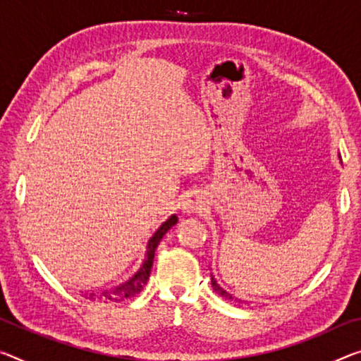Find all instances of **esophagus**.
<instances>
[{"label": "esophagus", "mask_w": 361, "mask_h": 361, "mask_svg": "<svg viewBox=\"0 0 361 361\" xmlns=\"http://www.w3.org/2000/svg\"><path fill=\"white\" fill-rule=\"evenodd\" d=\"M207 204V197L202 190L198 188H192V190H187L184 193V198H182V212L184 213H200Z\"/></svg>", "instance_id": "1"}]
</instances>
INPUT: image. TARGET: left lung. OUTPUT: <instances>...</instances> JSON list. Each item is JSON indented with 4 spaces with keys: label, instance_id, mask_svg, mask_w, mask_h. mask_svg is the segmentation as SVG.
<instances>
[{
    "label": "left lung",
    "instance_id": "1",
    "mask_svg": "<svg viewBox=\"0 0 361 361\" xmlns=\"http://www.w3.org/2000/svg\"><path fill=\"white\" fill-rule=\"evenodd\" d=\"M339 158H341V154H339ZM212 286H213V290L218 293L219 297H223V298H226V300H229V302H234V303H247L248 300L245 298V295H243V293H240V292H237V290H234V289H231L229 286H224V284H221V282L216 279L214 276H212Z\"/></svg>",
    "mask_w": 361,
    "mask_h": 361
}]
</instances>
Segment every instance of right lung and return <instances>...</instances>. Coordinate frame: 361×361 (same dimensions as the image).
I'll return each instance as SVG.
<instances>
[{
	"mask_svg": "<svg viewBox=\"0 0 361 361\" xmlns=\"http://www.w3.org/2000/svg\"><path fill=\"white\" fill-rule=\"evenodd\" d=\"M176 223L177 216L171 214L169 218L147 238L145 245L142 248L140 257H138L137 263L132 266L130 271H127V273L114 277V279H111L108 282H103V284H92L82 287L79 290L80 295L90 302L119 303L127 300V298H132L137 295V293H140L149 277V271H152L154 252H157L158 243L166 232H168Z\"/></svg>",
	"mask_w": 361,
	"mask_h": 361,
	"instance_id": "1",
	"label": "right lung"
}]
</instances>
